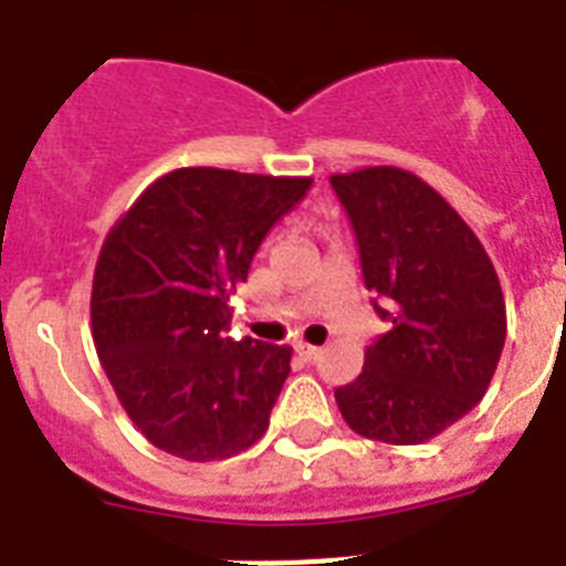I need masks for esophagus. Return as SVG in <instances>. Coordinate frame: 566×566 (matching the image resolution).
I'll use <instances>...</instances> for the list:
<instances>
[{
	"instance_id": "34e87169",
	"label": "esophagus",
	"mask_w": 566,
	"mask_h": 566,
	"mask_svg": "<svg viewBox=\"0 0 566 566\" xmlns=\"http://www.w3.org/2000/svg\"><path fill=\"white\" fill-rule=\"evenodd\" d=\"M296 354H298V359H305V363H316V359L322 356V348H316V345H307V342H298Z\"/></svg>"
}]
</instances>
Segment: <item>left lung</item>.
Listing matches in <instances>:
<instances>
[{
	"instance_id": "left-lung-1",
	"label": "left lung",
	"mask_w": 566,
	"mask_h": 566,
	"mask_svg": "<svg viewBox=\"0 0 566 566\" xmlns=\"http://www.w3.org/2000/svg\"><path fill=\"white\" fill-rule=\"evenodd\" d=\"M354 227L374 311L391 322L363 374L336 388L356 434L426 443L483 400L506 339V305L486 250L440 192L397 166L331 175ZM387 305L382 308L378 302Z\"/></svg>"
}]
</instances>
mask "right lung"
Here are the masks:
<instances>
[{
	"label": "right lung",
	"mask_w": 566,
	"mask_h": 566,
	"mask_svg": "<svg viewBox=\"0 0 566 566\" xmlns=\"http://www.w3.org/2000/svg\"><path fill=\"white\" fill-rule=\"evenodd\" d=\"M311 184L175 169L106 235L92 287L94 348L137 431L166 454L224 460L268 431L291 348L227 336V298Z\"/></svg>",
	"instance_id": "right-lung-1"
}]
</instances>
